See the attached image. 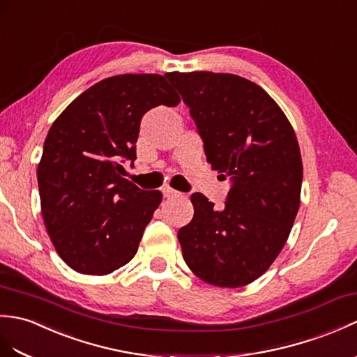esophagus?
Instances as JSON below:
<instances>
[{"label": "esophagus", "instance_id": "obj_1", "mask_svg": "<svg viewBox=\"0 0 357 357\" xmlns=\"http://www.w3.org/2000/svg\"><path fill=\"white\" fill-rule=\"evenodd\" d=\"M162 195H164V197H167V199L182 196L179 192H176V190H173V188H170V187H164V188H162Z\"/></svg>", "mask_w": 357, "mask_h": 357}]
</instances>
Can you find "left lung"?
Masks as SVG:
<instances>
[{
    "instance_id": "left-lung-1",
    "label": "left lung",
    "mask_w": 357,
    "mask_h": 357,
    "mask_svg": "<svg viewBox=\"0 0 357 357\" xmlns=\"http://www.w3.org/2000/svg\"><path fill=\"white\" fill-rule=\"evenodd\" d=\"M190 107L206 161L229 176L225 206L193 193L195 216L178 240L205 283H252L277 259L300 208L303 162L291 123L254 82L229 73H167Z\"/></svg>"
}]
</instances>
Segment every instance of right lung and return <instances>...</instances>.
<instances>
[{"label": "right lung", "mask_w": 357, "mask_h": 357, "mask_svg": "<svg viewBox=\"0 0 357 357\" xmlns=\"http://www.w3.org/2000/svg\"><path fill=\"white\" fill-rule=\"evenodd\" d=\"M179 96L160 74H120L88 88L56 119L38 165L40 210L61 259L86 275H106L137 254L161 204L123 178L137 160L143 115Z\"/></svg>", "instance_id": "right-lung-1"}]
</instances>
